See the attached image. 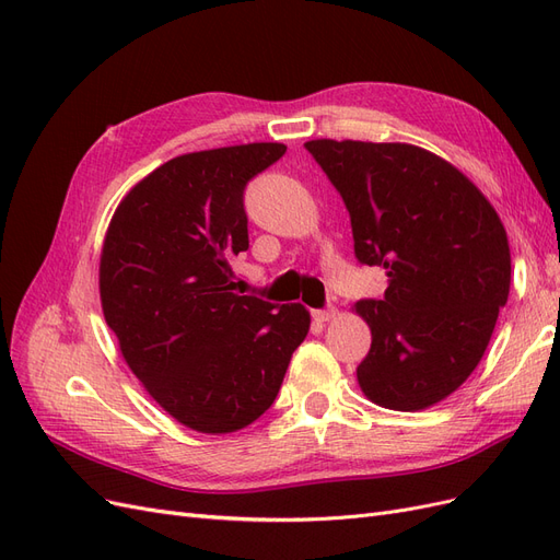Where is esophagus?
<instances>
[{
	"label": "esophagus",
	"mask_w": 560,
	"mask_h": 560,
	"mask_svg": "<svg viewBox=\"0 0 560 560\" xmlns=\"http://www.w3.org/2000/svg\"><path fill=\"white\" fill-rule=\"evenodd\" d=\"M336 315V311L329 306V308H317V311H313V319L315 322H329L331 317Z\"/></svg>",
	"instance_id": "obj_1"
}]
</instances>
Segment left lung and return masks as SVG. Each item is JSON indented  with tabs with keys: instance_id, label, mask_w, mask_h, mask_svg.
<instances>
[{
	"instance_id": "8db88e82",
	"label": "left lung",
	"mask_w": 560,
	"mask_h": 560,
	"mask_svg": "<svg viewBox=\"0 0 560 560\" xmlns=\"http://www.w3.org/2000/svg\"><path fill=\"white\" fill-rule=\"evenodd\" d=\"M303 147L346 202L354 257L387 276L381 299L354 303L371 327L360 387L395 411L442 401L481 362L510 296L512 257L498 212L460 171L420 147Z\"/></svg>"
}]
</instances>
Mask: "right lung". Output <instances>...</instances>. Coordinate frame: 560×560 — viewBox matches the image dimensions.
<instances>
[{
	"mask_svg": "<svg viewBox=\"0 0 560 560\" xmlns=\"http://www.w3.org/2000/svg\"><path fill=\"white\" fill-rule=\"evenodd\" d=\"M257 142L163 163L116 208L100 299L132 374L182 425L235 432L276 401L311 327L301 303L238 294L249 247L245 186L284 156Z\"/></svg>",
	"mask_w": 560,
	"mask_h": 560,
	"instance_id": "1",
	"label": "right lung"
}]
</instances>
